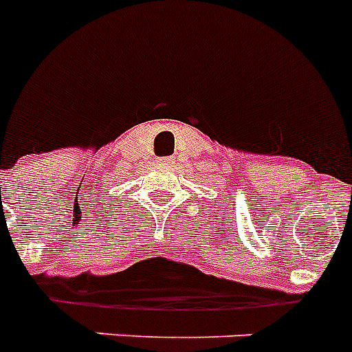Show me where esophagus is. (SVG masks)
Listing matches in <instances>:
<instances>
[{
  "instance_id": "34e87169",
  "label": "esophagus",
  "mask_w": 352,
  "mask_h": 352,
  "mask_svg": "<svg viewBox=\"0 0 352 352\" xmlns=\"http://www.w3.org/2000/svg\"><path fill=\"white\" fill-rule=\"evenodd\" d=\"M170 162H173V158H162V160H160V164H164V165H169Z\"/></svg>"
}]
</instances>
